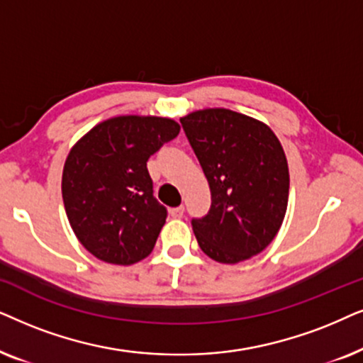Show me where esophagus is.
I'll use <instances>...</instances> for the list:
<instances>
[{
	"label": "esophagus",
	"mask_w": 363,
	"mask_h": 363,
	"mask_svg": "<svg viewBox=\"0 0 363 363\" xmlns=\"http://www.w3.org/2000/svg\"><path fill=\"white\" fill-rule=\"evenodd\" d=\"M171 216L174 217V219H181V217L184 216V206L174 207V209H171Z\"/></svg>",
	"instance_id": "esophagus-1"
}]
</instances>
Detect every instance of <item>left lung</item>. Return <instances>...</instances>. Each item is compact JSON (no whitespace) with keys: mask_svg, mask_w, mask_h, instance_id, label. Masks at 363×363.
Here are the masks:
<instances>
[{"mask_svg":"<svg viewBox=\"0 0 363 363\" xmlns=\"http://www.w3.org/2000/svg\"><path fill=\"white\" fill-rule=\"evenodd\" d=\"M181 124L211 187L209 212L191 220L202 252L222 264L262 252L287 211L289 167L277 136L230 109L196 111Z\"/></svg>","mask_w":363,"mask_h":363,"instance_id":"1","label":"left lung"}]
</instances>
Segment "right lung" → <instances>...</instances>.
Masks as SVG:
<instances>
[{"mask_svg":"<svg viewBox=\"0 0 363 363\" xmlns=\"http://www.w3.org/2000/svg\"><path fill=\"white\" fill-rule=\"evenodd\" d=\"M179 131L167 118L119 116L71 149L62 202L76 238L94 257L131 265L152 252L167 209L152 194L147 161Z\"/></svg>","mask_w":363,"mask_h":363,"instance_id":"1","label":"right lung"}]
</instances>
